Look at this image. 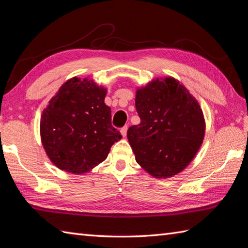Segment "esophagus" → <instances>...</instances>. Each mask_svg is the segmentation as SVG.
I'll use <instances>...</instances> for the list:
<instances>
[{"mask_svg":"<svg viewBox=\"0 0 248 248\" xmlns=\"http://www.w3.org/2000/svg\"><path fill=\"white\" fill-rule=\"evenodd\" d=\"M127 131H128V125H124V127L120 129V133L124 136V138H125V135H127Z\"/></svg>","mask_w":248,"mask_h":248,"instance_id":"1","label":"esophagus"}]
</instances>
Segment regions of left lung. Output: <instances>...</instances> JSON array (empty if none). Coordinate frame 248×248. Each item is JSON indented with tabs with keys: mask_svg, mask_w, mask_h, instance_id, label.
Instances as JSON below:
<instances>
[{
	"mask_svg": "<svg viewBox=\"0 0 248 248\" xmlns=\"http://www.w3.org/2000/svg\"><path fill=\"white\" fill-rule=\"evenodd\" d=\"M135 108L140 124L127 135L139 164L156 178L177 175L202 146L204 119L198 102L172 78L138 89Z\"/></svg>",
	"mask_w": 248,
	"mask_h": 248,
	"instance_id": "1",
	"label": "left lung"
}]
</instances>
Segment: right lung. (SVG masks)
<instances>
[{
    "label": "right lung",
    "instance_id": "right-lung-1",
    "mask_svg": "<svg viewBox=\"0 0 248 248\" xmlns=\"http://www.w3.org/2000/svg\"><path fill=\"white\" fill-rule=\"evenodd\" d=\"M107 89L87 78L68 80L51 99L40 121L50 160L62 170L83 173L103 162L121 139L104 103Z\"/></svg>",
    "mask_w": 248,
    "mask_h": 248
}]
</instances>
